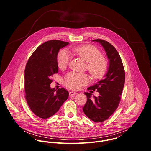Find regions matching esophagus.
I'll return each mask as SVG.
<instances>
[{
	"mask_svg": "<svg viewBox=\"0 0 151 151\" xmlns=\"http://www.w3.org/2000/svg\"><path fill=\"white\" fill-rule=\"evenodd\" d=\"M77 94V93L76 92H75V91H70L69 92V96L70 97H71V96H74V95H76Z\"/></svg>",
	"mask_w": 151,
	"mask_h": 151,
	"instance_id": "34e87169",
	"label": "esophagus"
}]
</instances>
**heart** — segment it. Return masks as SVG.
I'll use <instances>...</instances> for the list:
<instances>
[{"label": "heart", "mask_w": 151, "mask_h": 151, "mask_svg": "<svg viewBox=\"0 0 151 151\" xmlns=\"http://www.w3.org/2000/svg\"><path fill=\"white\" fill-rule=\"evenodd\" d=\"M70 51L87 61V68L94 79L102 78L108 68L107 60L101 55L100 51L90 45L72 47ZM70 55L66 50H61L57 57V63L60 69H63L68 65ZM67 87L77 90L90 82V77L86 73L70 72L66 75L63 80Z\"/></svg>", "instance_id": "obj_1"}]
</instances>
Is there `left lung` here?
Returning a JSON list of instances; mask_svg holds the SVG:
<instances>
[{
	"label": "left lung",
	"instance_id": "obj_1",
	"mask_svg": "<svg viewBox=\"0 0 151 151\" xmlns=\"http://www.w3.org/2000/svg\"><path fill=\"white\" fill-rule=\"evenodd\" d=\"M92 41L99 42L102 45L109 60V65L104 78L88 88L90 93H84L87 101L83 111L93 121L101 122L108 119L118 107L125 75L121 58L115 47L104 40L97 39ZM95 90L99 93V96H94L92 100L91 93Z\"/></svg>",
	"mask_w": 151,
	"mask_h": 151
}]
</instances>
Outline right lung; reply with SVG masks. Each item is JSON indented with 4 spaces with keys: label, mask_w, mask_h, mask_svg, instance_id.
<instances>
[{
    "label": "right lung",
    "mask_w": 151,
    "mask_h": 151,
    "mask_svg": "<svg viewBox=\"0 0 151 151\" xmlns=\"http://www.w3.org/2000/svg\"><path fill=\"white\" fill-rule=\"evenodd\" d=\"M69 42L51 40L39 46L29 58L24 72L25 97L33 113L47 119L54 115L69 97L63 88H51V76L58 72L57 55Z\"/></svg>",
    "instance_id": "1"
}]
</instances>
